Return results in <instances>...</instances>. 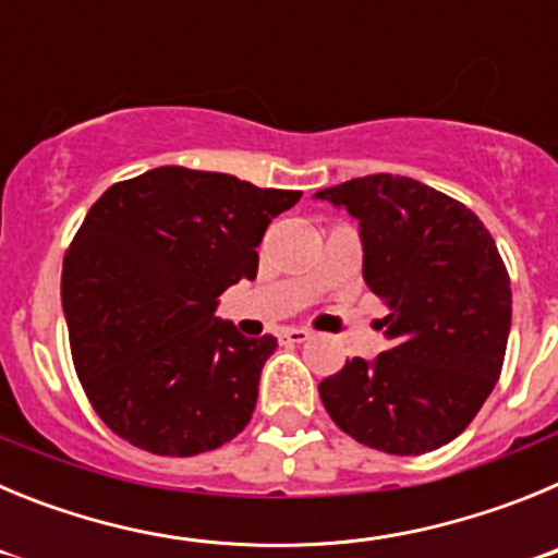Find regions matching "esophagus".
Returning <instances> with one entry per match:
<instances>
[{
    "mask_svg": "<svg viewBox=\"0 0 558 558\" xmlns=\"http://www.w3.org/2000/svg\"><path fill=\"white\" fill-rule=\"evenodd\" d=\"M279 338H282V343H304V340L313 338V332L304 327H288V329H282V335H279Z\"/></svg>",
    "mask_w": 558,
    "mask_h": 558,
    "instance_id": "34e87169",
    "label": "esophagus"
}]
</instances>
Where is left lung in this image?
Returning a JSON list of instances; mask_svg holds the SVG:
<instances>
[{"mask_svg":"<svg viewBox=\"0 0 558 558\" xmlns=\"http://www.w3.org/2000/svg\"><path fill=\"white\" fill-rule=\"evenodd\" d=\"M315 198L360 220L363 279L388 304V352L324 379V408L374 450H438L466 430L502 372L511 279L495 236L461 201L405 175H363Z\"/></svg>","mask_w":558,"mask_h":558,"instance_id":"1","label":"left lung"}]
</instances>
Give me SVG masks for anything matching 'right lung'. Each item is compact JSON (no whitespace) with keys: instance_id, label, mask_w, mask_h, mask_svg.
Segmentation results:
<instances>
[{"instance_id":"right-lung-1","label":"right lung","mask_w":558,"mask_h":558,"mask_svg":"<svg viewBox=\"0 0 558 558\" xmlns=\"http://www.w3.org/2000/svg\"><path fill=\"white\" fill-rule=\"evenodd\" d=\"M302 192L156 167L108 186L63 256L72 363L97 416L153 456L218 450L251 422L276 338L215 318Z\"/></svg>"}]
</instances>
